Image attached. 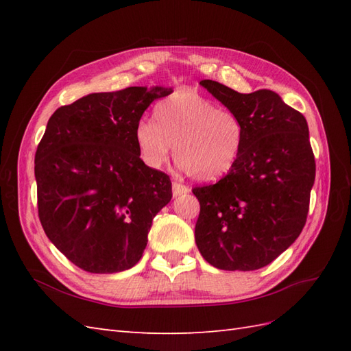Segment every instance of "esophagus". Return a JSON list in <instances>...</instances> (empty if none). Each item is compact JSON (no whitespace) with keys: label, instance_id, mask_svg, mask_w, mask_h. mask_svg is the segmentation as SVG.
<instances>
[{"label":"esophagus","instance_id":"esophagus-1","mask_svg":"<svg viewBox=\"0 0 351 351\" xmlns=\"http://www.w3.org/2000/svg\"><path fill=\"white\" fill-rule=\"evenodd\" d=\"M190 190L187 185L184 184H180V182H173L171 184V193H173V197H178V196H182V195H187Z\"/></svg>","mask_w":351,"mask_h":351}]
</instances>
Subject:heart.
I'll list each match as a JSON object with an SVG mask.
<instances>
[{
  "label": "heart",
  "mask_w": 351,
  "mask_h": 351,
  "mask_svg": "<svg viewBox=\"0 0 351 351\" xmlns=\"http://www.w3.org/2000/svg\"><path fill=\"white\" fill-rule=\"evenodd\" d=\"M155 123L136 128L140 158L160 169L173 147L178 166L197 181H215L234 167L243 146V125L235 113L217 108L195 92H176L154 110Z\"/></svg>",
  "instance_id": "1"
}]
</instances>
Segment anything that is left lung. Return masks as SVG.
<instances>
[{
  "instance_id": "8db88e82",
  "label": "left lung",
  "mask_w": 351,
  "mask_h": 351,
  "mask_svg": "<svg viewBox=\"0 0 351 351\" xmlns=\"http://www.w3.org/2000/svg\"><path fill=\"white\" fill-rule=\"evenodd\" d=\"M200 86L240 119L243 146L226 176L193 189L200 204L197 249L220 270H258L285 252L306 223L315 181L308 122L267 88L238 93L213 80Z\"/></svg>"
}]
</instances>
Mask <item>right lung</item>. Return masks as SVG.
<instances>
[{
    "label": "right lung",
    "mask_w": 351,
    "mask_h": 351,
    "mask_svg": "<svg viewBox=\"0 0 351 351\" xmlns=\"http://www.w3.org/2000/svg\"><path fill=\"white\" fill-rule=\"evenodd\" d=\"M170 87L90 93L57 108L34 156L45 234L88 273L136 265L152 220L171 199L170 178L140 158L136 128Z\"/></svg>",
    "instance_id": "1"
}]
</instances>
